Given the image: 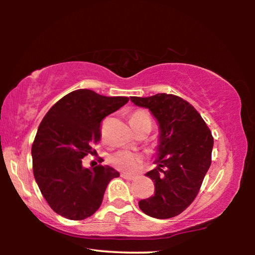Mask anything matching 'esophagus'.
<instances>
[{
	"instance_id": "obj_1",
	"label": "esophagus",
	"mask_w": 255,
	"mask_h": 255,
	"mask_svg": "<svg viewBox=\"0 0 255 255\" xmlns=\"http://www.w3.org/2000/svg\"><path fill=\"white\" fill-rule=\"evenodd\" d=\"M122 178L126 179V180H133V179H135V175H130V174H127V173H122Z\"/></svg>"
}]
</instances>
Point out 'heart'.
<instances>
[{"mask_svg": "<svg viewBox=\"0 0 255 255\" xmlns=\"http://www.w3.org/2000/svg\"><path fill=\"white\" fill-rule=\"evenodd\" d=\"M129 123L152 125L148 112L145 110H137L132 112L129 117ZM110 163L116 169L127 172V173H132L140 167L141 163H143V157L138 153L130 152V150H119L110 157Z\"/></svg>", "mask_w": 255, "mask_h": 255, "instance_id": "1", "label": "heart"}]
</instances>
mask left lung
Wrapping results in <instances>:
<instances>
[{"mask_svg":"<svg viewBox=\"0 0 255 255\" xmlns=\"http://www.w3.org/2000/svg\"><path fill=\"white\" fill-rule=\"evenodd\" d=\"M157 120L159 137L156 167L146 173L154 182V196L138 202L150 217L172 218L195 200L211 164L214 138L199 112L173 94L130 97Z\"/></svg>","mask_w":255,"mask_h":255,"instance_id":"1","label":"left lung"}]
</instances>
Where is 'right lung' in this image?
<instances>
[{"mask_svg":"<svg viewBox=\"0 0 255 255\" xmlns=\"http://www.w3.org/2000/svg\"><path fill=\"white\" fill-rule=\"evenodd\" d=\"M129 101L88 89L66 94L50 108L34 137L31 155L36 182L55 213L72 221L92 216L108 183L119 172L110 166L86 169L82 158L101 137V122Z\"/></svg>","mask_w":255,"mask_h":255,"instance_id":"right-lung-1","label":"right lung"}]
</instances>
